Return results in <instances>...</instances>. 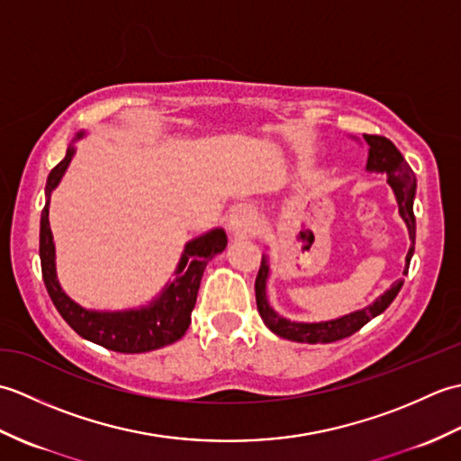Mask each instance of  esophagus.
I'll return each instance as SVG.
<instances>
[{"instance_id": "obj_1", "label": "esophagus", "mask_w": 461, "mask_h": 461, "mask_svg": "<svg viewBox=\"0 0 461 461\" xmlns=\"http://www.w3.org/2000/svg\"><path fill=\"white\" fill-rule=\"evenodd\" d=\"M225 223H228V231L231 236H246L256 223V212L249 203H236L230 208Z\"/></svg>"}]
</instances>
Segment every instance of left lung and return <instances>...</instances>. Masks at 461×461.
I'll use <instances>...</instances> for the list:
<instances>
[{"mask_svg":"<svg viewBox=\"0 0 461 461\" xmlns=\"http://www.w3.org/2000/svg\"><path fill=\"white\" fill-rule=\"evenodd\" d=\"M366 146H368V158H366V172H378L386 174V182L394 192V198L398 203V213L400 218L404 220L408 228V238L410 246L406 253V266H404V276L410 267V259L414 256V243H416V218H414V195H416V176L410 168L404 156L400 154L396 146L390 142L384 136H375V134H362ZM271 276V266H269V256L261 258V267L256 279V301H258V311L266 322L271 332H276L277 337H283L287 340L295 342H309V345H317V342H335L340 339H347L355 335L358 329L366 325L368 321L378 317L380 312L388 309L390 303H393L398 295V291L402 289L404 279H398L396 283L390 285L378 299L370 303L368 307L352 311L348 315H342L337 319L329 321H319V322H303V321H291L281 317L279 312L269 305L267 299V281Z\"/></svg>","mask_w":461,"mask_h":461,"instance_id":"8db88e82","label":"left lung"}]
</instances>
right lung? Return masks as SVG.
<instances>
[{
  "instance_id": "right-lung-1",
  "label": "right lung",
  "mask_w": 461,
  "mask_h": 461,
  "mask_svg": "<svg viewBox=\"0 0 461 461\" xmlns=\"http://www.w3.org/2000/svg\"><path fill=\"white\" fill-rule=\"evenodd\" d=\"M86 132L79 131L71 144L67 146L65 158L47 176L45 208L41 212V230H39V258H41L43 281L53 305L61 312L77 335L101 345L109 350L126 352H150L168 347L184 337L192 321V309L198 297L200 281L208 263L228 246V238L221 228H213L202 236L190 240L184 246L178 266L174 269V279L164 285L149 305L122 311H96L85 309L63 291L57 277L55 266V241L49 225V202L51 194L63 180V176L77 152V142L85 139Z\"/></svg>"
}]
</instances>
